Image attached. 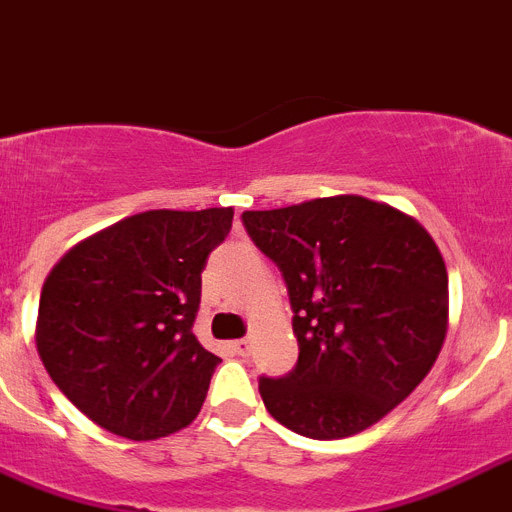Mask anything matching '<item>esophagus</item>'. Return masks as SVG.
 Instances as JSON below:
<instances>
[{
	"label": "esophagus",
	"instance_id": "esophagus-1",
	"mask_svg": "<svg viewBox=\"0 0 512 512\" xmlns=\"http://www.w3.org/2000/svg\"><path fill=\"white\" fill-rule=\"evenodd\" d=\"M231 349H234L236 356H247L252 351V341L249 338H239V341L231 343Z\"/></svg>",
	"mask_w": 512,
	"mask_h": 512
}]
</instances>
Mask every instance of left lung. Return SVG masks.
<instances>
[{
  "instance_id": "1",
  "label": "left lung",
  "mask_w": 512,
  "mask_h": 512,
  "mask_svg": "<svg viewBox=\"0 0 512 512\" xmlns=\"http://www.w3.org/2000/svg\"><path fill=\"white\" fill-rule=\"evenodd\" d=\"M281 270L299 359L260 377L270 416L312 440L362 432L427 377L448 328V273L422 223L359 195L244 210Z\"/></svg>"
}]
</instances>
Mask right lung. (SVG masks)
<instances>
[{
    "label": "right lung",
    "instance_id": "1",
    "mask_svg": "<svg viewBox=\"0 0 512 512\" xmlns=\"http://www.w3.org/2000/svg\"><path fill=\"white\" fill-rule=\"evenodd\" d=\"M231 218V208L148 210L54 265L38 304V356L90 422L158 440L200 414L221 362L192 333L200 273Z\"/></svg>",
    "mask_w": 512,
    "mask_h": 512
}]
</instances>
